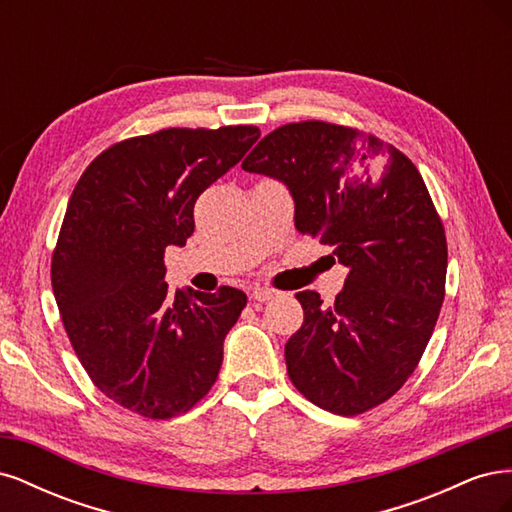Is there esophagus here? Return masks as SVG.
<instances>
[{"mask_svg":"<svg viewBox=\"0 0 512 512\" xmlns=\"http://www.w3.org/2000/svg\"><path fill=\"white\" fill-rule=\"evenodd\" d=\"M277 294V290H273V288H269V286H256L254 290H252V299L254 301H260V303H265V301H271L273 297Z\"/></svg>","mask_w":512,"mask_h":512,"instance_id":"34e87169","label":"esophagus"}]
</instances>
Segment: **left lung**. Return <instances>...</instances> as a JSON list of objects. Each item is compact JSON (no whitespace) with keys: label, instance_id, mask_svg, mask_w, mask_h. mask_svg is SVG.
<instances>
[{"label":"left lung","instance_id":"1","mask_svg":"<svg viewBox=\"0 0 512 512\" xmlns=\"http://www.w3.org/2000/svg\"><path fill=\"white\" fill-rule=\"evenodd\" d=\"M241 166L284 181L294 226L348 267L331 307L297 292L305 316L284 348L292 384L342 416L384 404L421 361L444 301L446 235L421 173L378 136L318 119L269 132Z\"/></svg>","mask_w":512,"mask_h":512}]
</instances>
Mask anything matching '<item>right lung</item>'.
<instances>
[{"label":"right lung","mask_w":512,"mask_h":512,"mask_svg":"<svg viewBox=\"0 0 512 512\" xmlns=\"http://www.w3.org/2000/svg\"><path fill=\"white\" fill-rule=\"evenodd\" d=\"M260 136L256 126L166 128L104 149L70 196L51 284L91 382L138 416L192 410L218 380L245 292L170 290L164 252L194 232V203Z\"/></svg>","instance_id":"add662e5"}]
</instances>
